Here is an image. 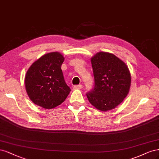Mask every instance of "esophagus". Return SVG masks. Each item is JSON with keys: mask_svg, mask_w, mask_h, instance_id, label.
<instances>
[{"mask_svg": "<svg viewBox=\"0 0 159 159\" xmlns=\"http://www.w3.org/2000/svg\"><path fill=\"white\" fill-rule=\"evenodd\" d=\"M73 89H83V85L82 84L75 85V86H73Z\"/></svg>", "mask_w": 159, "mask_h": 159, "instance_id": "34e87169", "label": "esophagus"}]
</instances>
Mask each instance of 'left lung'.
<instances>
[{
    "label": "left lung",
    "instance_id": "8db88e82",
    "mask_svg": "<svg viewBox=\"0 0 159 159\" xmlns=\"http://www.w3.org/2000/svg\"><path fill=\"white\" fill-rule=\"evenodd\" d=\"M94 84L86 96L101 111L115 108L127 96L131 75L127 65L114 54L99 52L91 58Z\"/></svg>",
    "mask_w": 159,
    "mask_h": 159
}]
</instances>
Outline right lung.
<instances>
[{
    "mask_svg": "<svg viewBox=\"0 0 159 159\" xmlns=\"http://www.w3.org/2000/svg\"><path fill=\"white\" fill-rule=\"evenodd\" d=\"M63 56L58 52L43 55L31 65L25 77V90L34 104L54 108L65 100L70 89L61 70Z\"/></svg>",
    "mask_w": 159,
    "mask_h": 159,
    "instance_id": "obj_1",
    "label": "right lung"
}]
</instances>
